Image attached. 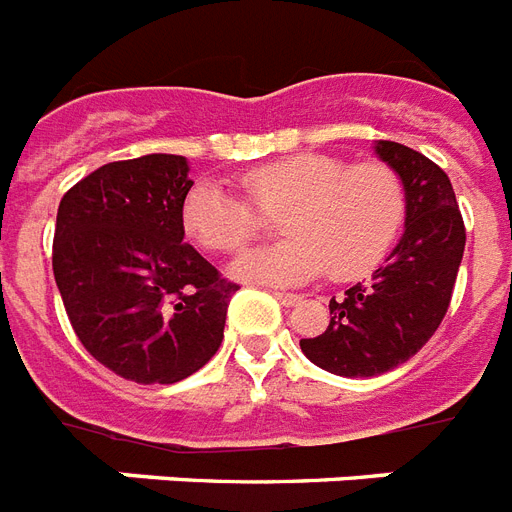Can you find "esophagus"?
I'll return each mask as SVG.
<instances>
[{"mask_svg": "<svg viewBox=\"0 0 512 512\" xmlns=\"http://www.w3.org/2000/svg\"><path fill=\"white\" fill-rule=\"evenodd\" d=\"M275 298L282 306H296L301 301V296H296V293H280V290H275Z\"/></svg>", "mask_w": 512, "mask_h": 512, "instance_id": "obj_1", "label": "esophagus"}]
</instances>
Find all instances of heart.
Returning a JSON list of instances; mask_svg holds the SVG:
<instances>
[{
	"instance_id": "1",
	"label": "heart",
	"mask_w": 512,
	"mask_h": 512,
	"mask_svg": "<svg viewBox=\"0 0 512 512\" xmlns=\"http://www.w3.org/2000/svg\"><path fill=\"white\" fill-rule=\"evenodd\" d=\"M237 182L259 211H282L277 227L288 232L232 264V275L248 282L298 285L325 269L333 280L365 275L394 245L407 214L402 177L380 161L349 166L335 155L298 153L253 166ZM250 204L216 179H200L182 200V227L208 251H240L259 232Z\"/></svg>"
}]
</instances>
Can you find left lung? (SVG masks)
<instances>
[{
    "label": "left lung",
    "mask_w": 512,
    "mask_h": 512,
    "mask_svg": "<svg viewBox=\"0 0 512 512\" xmlns=\"http://www.w3.org/2000/svg\"><path fill=\"white\" fill-rule=\"evenodd\" d=\"M375 155L407 190L404 232L367 285H351L330 301V325L301 338L309 362L343 378H372L423 349L452 301L465 251V224L444 171L423 153L378 140Z\"/></svg>",
    "instance_id": "obj_1"
}]
</instances>
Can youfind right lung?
<instances>
[{
	"instance_id": "1",
	"label": "right lung",
	"mask_w": 512,
	"mask_h": 512,
	"mask_svg": "<svg viewBox=\"0 0 512 512\" xmlns=\"http://www.w3.org/2000/svg\"><path fill=\"white\" fill-rule=\"evenodd\" d=\"M192 187L182 155L105 163L57 208L52 272L73 330L100 365L134 383H177L222 346L235 282L182 227Z\"/></svg>"
}]
</instances>
